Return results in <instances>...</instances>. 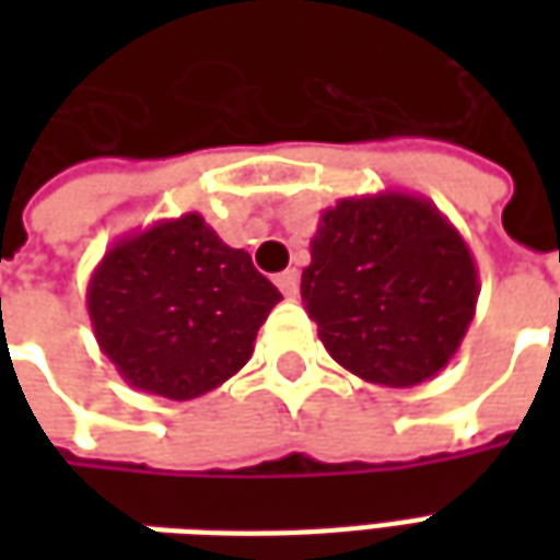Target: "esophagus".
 <instances>
[{
  "mask_svg": "<svg viewBox=\"0 0 560 560\" xmlns=\"http://www.w3.org/2000/svg\"><path fill=\"white\" fill-rule=\"evenodd\" d=\"M276 284H279V291L284 293L288 300H293L296 291H300V272H296V269H284V272L276 276Z\"/></svg>",
  "mask_w": 560,
  "mask_h": 560,
  "instance_id": "34e87169",
  "label": "esophagus"
}]
</instances>
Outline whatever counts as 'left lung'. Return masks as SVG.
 Here are the masks:
<instances>
[{"instance_id":"1","label":"left lung","mask_w":560,"mask_h":560,"mask_svg":"<svg viewBox=\"0 0 560 560\" xmlns=\"http://www.w3.org/2000/svg\"><path fill=\"white\" fill-rule=\"evenodd\" d=\"M300 291L336 363L369 384L417 387L456 357L480 279L432 200L381 191L320 212Z\"/></svg>"}]
</instances>
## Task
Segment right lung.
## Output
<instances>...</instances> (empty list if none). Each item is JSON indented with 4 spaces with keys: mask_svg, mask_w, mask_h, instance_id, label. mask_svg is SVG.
I'll return each instance as SVG.
<instances>
[{
    "mask_svg": "<svg viewBox=\"0 0 560 560\" xmlns=\"http://www.w3.org/2000/svg\"><path fill=\"white\" fill-rule=\"evenodd\" d=\"M279 300L248 252L221 243L197 212L116 240L86 288L98 348L122 381L173 401L236 375Z\"/></svg>",
    "mask_w": 560,
    "mask_h": 560,
    "instance_id": "obj_1",
    "label": "right lung"
}]
</instances>
